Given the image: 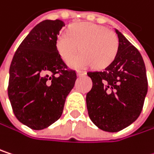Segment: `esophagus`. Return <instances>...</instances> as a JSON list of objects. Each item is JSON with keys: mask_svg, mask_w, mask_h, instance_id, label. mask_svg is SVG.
<instances>
[{"mask_svg": "<svg viewBox=\"0 0 154 154\" xmlns=\"http://www.w3.org/2000/svg\"><path fill=\"white\" fill-rule=\"evenodd\" d=\"M86 74V71L85 70H77V76L78 77H81V76H84Z\"/></svg>", "mask_w": 154, "mask_h": 154, "instance_id": "obj_1", "label": "esophagus"}]
</instances>
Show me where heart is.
<instances>
[{
	"instance_id": "b5f03b06",
	"label": "heart",
	"mask_w": 154,
	"mask_h": 154,
	"mask_svg": "<svg viewBox=\"0 0 154 154\" xmlns=\"http://www.w3.org/2000/svg\"><path fill=\"white\" fill-rule=\"evenodd\" d=\"M56 48L65 63L72 61L71 66L83 68L93 64L94 67L105 68L113 62L118 50L116 35L104 26L91 23L73 24L69 32H62L56 38Z\"/></svg>"
}]
</instances>
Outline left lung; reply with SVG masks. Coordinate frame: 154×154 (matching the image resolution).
Here are the masks:
<instances>
[{"mask_svg":"<svg viewBox=\"0 0 154 154\" xmlns=\"http://www.w3.org/2000/svg\"><path fill=\"white\" fill-rule=\"evenodd\" d=\"M118 50L102 71H90L86 105L91 122L100 130L117 132L135 122L143 109L148 81L144 60L132 44L116 30Z\"/></svg>","mask_w":154,"mask_h":154,"instance_id":"8db88e82","label":"left lung"}]
</instances>
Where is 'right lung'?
I'll return each mask as SVG.
<instances>
[{
  "mask_svg": "<svg viewBox=\"0 0 154 154\" xmlns=\"http://www.w3.org/2000/svg\"><path fill=\"white\" fill-rule=\"evenodd\" d=\"M61 20L37 24L17 49L9 68L8 94L16 117L32 130H42L61 117L77 72L63 61L56 38Z\"/></svg>",
  "mask_w": 154,
  "mask_h": 154,
  "instance_id": "add662e5",
  "label": "right lung"
}]
</instances>
